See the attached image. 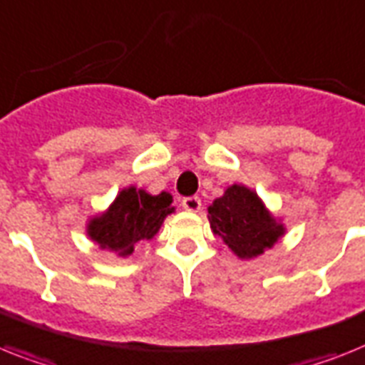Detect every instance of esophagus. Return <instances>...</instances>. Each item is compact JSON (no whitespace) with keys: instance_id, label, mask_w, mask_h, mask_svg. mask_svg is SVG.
I'll list each match as a JSON object with an SVG mask.
<instances>
[{"instance_id":"esophagus-1","label":"esophagus","mask_w":365,"mask_h":365,"mask_svg":"<svg viewBox=\"0 0 365 365\" xmlns=\"http://www.w3.org/2000/svg\"><path fill=\"white\" fill-rule=\"evenodd\" d=\"M182 206L183 210H187V212H198L202 202H200V198L198 197H187L182 200Z\"/></svg>"}]
</instances>
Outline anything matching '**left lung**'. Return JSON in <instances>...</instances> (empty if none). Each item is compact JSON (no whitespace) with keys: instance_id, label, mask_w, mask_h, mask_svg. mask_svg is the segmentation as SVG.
<instances>
[{"instance_id":"obj_1","label":"left lung","mask_w":365,"mask_h":365,"mask_svg":"<svg viewBox=\"0 0 365 365\" xmlns=\"http://www.w3.org/2000/svg\"><path fill=\"white\" fill-rule=\"evenodd\" d=\"M208 221L212 232L221 236L238 259H257L272 250L287 229L279 217L266 208L257 191L234 183L225 189L223 197L208 206Z\"/></svg>"}]
</instances>
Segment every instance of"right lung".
I'll return each instance as SVG.
<instances>
[{"label": "right lung", "instance_id": "obj_1", "mask_svg": "<svg viewBox=\"0 0 365 365\" xmlns=\"http://www.w3.org/2000/svg\"><path fill=\"white\" fill-rule=\"evenodd\" d=\"M174 212L170 192L152 195L146 189L129 185L115 195L105 212L88 219L86 234L101 250L127 259L140 242L152 240L167 215Z\"/></svg>", "mask_w": 365, "mask_h": 365}]
</instances>
